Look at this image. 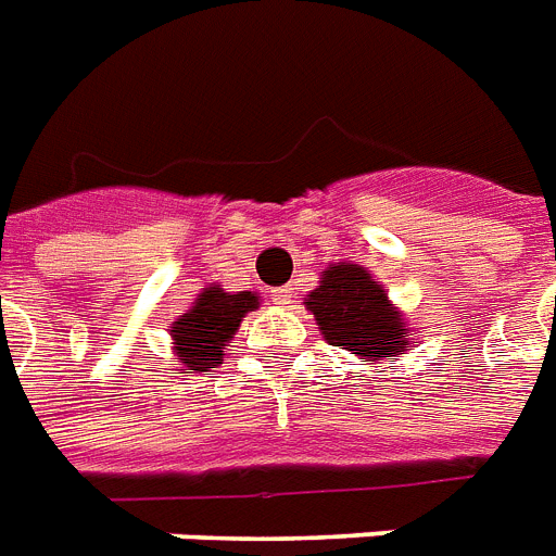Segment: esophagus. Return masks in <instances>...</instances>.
Instances as JSON below:
<instances>
[{
  "instance_id": "esophagus-1",
  "label": "esophagus",
  "mask_w": 556,
  "mask_h": 556,
  "mask_svg": "<svg viewBox=\"0 0 556 556\" xmlns=\"http://www.w3.org/2000/svg\"><path fill=\"white\" fill-rule=\"evenodd\" d=\"M273 301L278 306H287L289 301H292V287H281V289H275L273 292Z\"/></svg>"
}]
</instances>
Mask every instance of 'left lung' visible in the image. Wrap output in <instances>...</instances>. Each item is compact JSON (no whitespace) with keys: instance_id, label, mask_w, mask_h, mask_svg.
I'll return each instance as SVG.
<instances>
[{"instance_id":"left-lung-1","label":"left lung","mask_w":556,"mask_h":556,"mask_svg":"<svg viewBox=\"0 0 556 556\" xmlns=\"http://www.w3.org/2000/svg\"><path fill=\"white\" fill-rule=\"evenodd\" d=\"M306 309L315 315L329 346H341L364 361L397 357L409 343L401 312L357 264L329 267L320 287L306 298Z\"/></svg>"}]
</instances>
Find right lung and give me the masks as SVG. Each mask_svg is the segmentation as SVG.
<instances>
[{"label":"right lung","mask_w":556,"mask_h":556,"mask_svg":"<svg viewBox=\"0 0 556 556\" xmlns=\"http://www.w3.org/2000/svg\"><path fill=\"white\" fill-rule=\"evenodd\" d=\"M255 306H258L255 292L229 295L222 287H206L195 306L169 327L178 361L195 371L215 369V364H222L224 346L232 341L241 318Z\"/></svg>","instance_id":"1"}]
</instances>
